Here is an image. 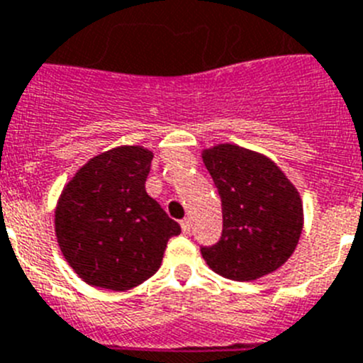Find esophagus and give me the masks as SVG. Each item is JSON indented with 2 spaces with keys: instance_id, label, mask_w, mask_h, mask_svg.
<instances>
[{
  "instance_id": "esophagus-1",
  "label": "esophagus",
  "mask_w": 363,
  "mask_h": 363,
  "mask_svg": "<svg viewBox=\"0 0 363 363\" xmlns=\"http://www.w3.org/2000/svg\"><path fill=\"white\" fill-rule=\"evenodd\" d=\"M181 228L184 234H190L191 232V219H182L181 220Z\"/></svg>"
}]
</instances>
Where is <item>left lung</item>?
<instances>
[{"label": "left lung", "instance_id": "8db88e82", "mask_svg": "<svg viewBox=\"0 0 363 363\" xmlns=\"http://www.w3.org/2000/svg\"><path fill=\"white\" fill-rule=\"evenodd\" d=\"M223 203V235L201 248L219 276L254 281L277 270L294 254L303 230V203L281 168L263 153L238 144L203 150Z\"/></svg>", "mask_w": 363, "mask_h": 363}]
</instances>
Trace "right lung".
<instances>
[{"label":"right lung","instance_id":"obj_1","mask_svg":"<svg viewBox=\"0 0 363 363\" xmlns=\"http://www.w3.org/2000/svg\"><path fill=\"white\" fill-rule=\"evenodd\" d=\"M153 153L118 146L87 160L55 208L58 247L82 281L129 291L159 270L181 226L146 194Z\"/></svg>","mask_w":363,"mask_h":363}]
</instances>
